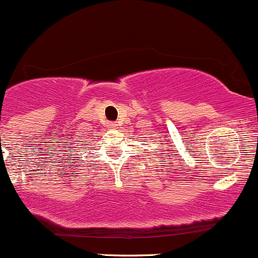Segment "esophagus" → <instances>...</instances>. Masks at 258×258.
Returning a JSON list of instances; mask_svg holds the SVG:
<instances>
[{
  "label": "esophagus",
  "instance_id": "34e87169",
  "mask_svg": "<svg viewBox=\"0 0 258 258\" xmlns=\"http://www.w3.org/2000/svg\"><path fill=\"white\" fill-rule=\"evenodd\" d=\"M108 126H109V128H110V129H115L116 126H118V124H116L115 121H110V123H108Z\"/></svg>",
  "mask_w": 258,
  "mask_h": 258
}]
</instances>
